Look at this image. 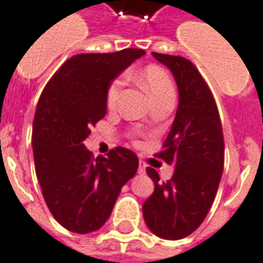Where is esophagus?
I'll return each mask as SVG.
<instances>
[{
  "mask_svg": "<svg viewBox=\"0 0 263 263\" xmlns=\"http://www.w3.org/2000/svg\"><path fill=\"white\" fill-rule=\"evenodd\" d=\"M138 172H139L141 175H145V173H146V165H145V162H143V160H139V167H138Z\"/></svg>",
  "mask_w": 263,
  "mask_h": 263,
  "instance_id": "1",
  "label": "esophagus"
}]
</instances>
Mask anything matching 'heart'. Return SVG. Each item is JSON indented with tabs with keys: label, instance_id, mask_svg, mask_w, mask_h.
<instances>
[{
	"label": "heart",
	"instance_id": "1",
	"mask_svg": "<svg viewBox=\"0 0 263 263\" xmlns=\"http://www.w3.org/2000/svg\"><path fill=\"white\" fill-rule=\"evenodd\" d=\"M139 81H141L143 88L146 90L152 101L156 100V98L162 97V96L175 92L169 76L159 67L152 66V67L143 70L142 73L139 74ZM121 88H122V80L121 79L112 81V84L109 86L108 91H107V107L108 108H115V105L118 103V98H120Z\"/></svg>",
	"mask_w": 263,
	"mask_h": 263
}]
</instances>
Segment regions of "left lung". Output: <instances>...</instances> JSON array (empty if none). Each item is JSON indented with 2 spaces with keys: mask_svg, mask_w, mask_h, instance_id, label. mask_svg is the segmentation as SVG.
Returning a JSON list of instances; mask_svg holds the SVG:
<instances>
[{
  "mask_svg": "<svg viewBox=\"0 0 263 263\" xmlns=\"http://www.w3.org/2000/svg\"><path fill=\"white\" fill-rule=\"evenodd\" d=\"M152 54L175 77L179 105L165 151L158 155L175 173L162 183L158 172L146 169L155 190L142 205L143 220L155 235L176 241L197 230L214 201L224 169V138L214 98L193 63Z\"/></svg>",
  "mask_w": 263,
  "mask_h": 263,
  "instance_id": "left-lung-1",
  "label": "left lung"
}]
</instances>
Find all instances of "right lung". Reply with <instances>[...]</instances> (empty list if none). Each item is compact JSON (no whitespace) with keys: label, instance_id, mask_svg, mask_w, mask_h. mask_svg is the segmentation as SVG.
<instances>
[{"label":"right lung","instance_id":"right-lung-1","mask_svg":"<svg viewBox=\"0 0 263 263\" xmlns=\"http://www.w3.org/2000/svg\"><path fill=\"white\" fill-rule=\"evenodd\" d=\"M143 54L142 49L76 54L43 88L32 131L35 171L50 213L69 231L101 228L122 186L137 173L132 151L115 148L105 158H92L84 139L107 114L111 83Z\"/></svg>","mask_w":263,"mask_h":263}]
</instances>
